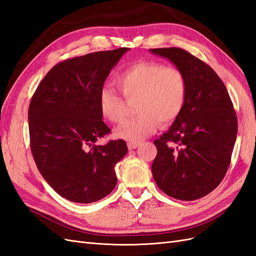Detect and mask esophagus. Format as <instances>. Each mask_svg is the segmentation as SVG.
Returning a JSON list of instances; mask_svg holds the SVG:
<instances>
[{"label": "esophagus", "instance_id": "1", "mask_svg": "<svg viewBox=\"0 0 256 256\" xmlns=\"http://www.w3.org/2000/svg\"><path fill=\"white\" fill-rule=\"evenodd\" d=\"M140 145V142H128V148L129 150H134Z\"/></svg>", "mask_w": 256, "mask_h": 256}]
</instances>
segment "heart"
Segmentation results:
<instances>
[{"mask_svg": "<svg viewBox=\"0 0 256 256\" xmlns=\"http://www.w3.org/2000/svg\"><path fill=\"white\" fill-rule=\"evenodd\" d=\"M115 84L128 102H136V118L124 122L115 129L116 138L138 142L161 125H171L184 109L188 98V78L182 69L166 66L161 62L142 60L124 69L115 78ZM125 98V99H126ZM124 99V100H125ZM110 88L99 92V109L110 122L126 118V100Z\"/></svg>", "mask_w": 256, "mask_h": 256, "instance_id": "b5f03b06", "label": "heart"}]
</instances>
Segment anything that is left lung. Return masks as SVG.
Masks as SVG:
<instances>
[{
  "instance_id": "left-lung-1",
  "label": "left lung",
  "mask_w": 256,
  "mask_h": 256,
  "mask_svg": "<svg viewBox=\"0 0 256 256\" xmlns=\"http://www.w3.org/2000/svg\"><path fill=\"white\" fill-rule=\"evenodd\" d=\"M182 69L188 78L184 109L154 141L152 173L168 196L194 200L218 187L226 176L237 136V115L226 85L205 62L180 48L150 49Z\"/></svg>"
}]
</instances>
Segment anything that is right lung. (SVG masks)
<instances>
[{"label":"right lung","instance_id":"1","mask_svg":"<svg viewBox=\"0 0 256 256\" xmlns=\"http://www.w3.org/2000/svg\"><path fill=\"white\" fill-rule=\"evenodd\" d=\"M129 48L98 51L60 62L38 85L28 108L33 158L54 191L72 202L102 200L115 188L124 140L96 145L111 132L99 109V92Z\"/></svg>","mask_w":256,"mask_h":256}]
</instances>
